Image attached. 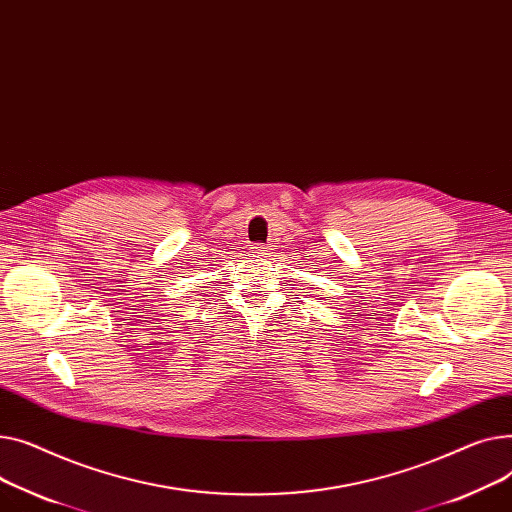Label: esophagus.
Wrapping results in <instances>:
<instances>
[{"mask_svg":"<svg viewBox=\"0 0 512 512\" xmlns=\"http://www.w3.org/2000/svg\"><path fill=\"white\" fill-rule=\"evenodd\" d=\"M250 252H252V256L260 258V256H266V254H268V248L262 246V244H254V246L250 248Z\"/></svg>","mask_w":512,"mask_h":512,"instance_id":"obj_1","label":"esophagus"}]
</instances>
